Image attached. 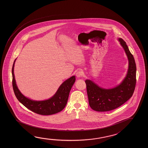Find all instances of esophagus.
Masks as SVG:
<instances>
[{"instance_id": "esophagus-1", "label": "esophagus", "mask_w": 148, "mask_h": 148, "mask_svg": "<svg viewBox=\"0 0 148 148\" xmlns=\"http://www.w3.org/2000/svg\"><path fill=\"white\" fill-rule=\"evenodd\" d=\"M82 75H83V73H82V71H78L76 73V76H77L78 78L82 77Z\"/></svg>"}]
</instances>
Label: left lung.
<instances>
[{"mask_svg":"<svg viewBox=\"0 0 148 148\" xmlns=\"http://www.w3.org/2000/svg\"><path fill=\"white\" fill-rule=\"evenodd\" d=\"M119 41L128 58L129 66L125 78L116 87L105 89L99 87L90 80L85 81L90 106L97 112H108L123 104L133 95L136 84V66L133 55L126 42L121 38Z\"/></svg>","mask_w":148,"mask_h":148,"instance_id":"8db88e82","label":"left lung"}]
</instances>
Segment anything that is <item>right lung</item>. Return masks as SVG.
<instances>
[{"instance_id": "right-lung-1", "label": "right lung", "mask_w": 148, "mask_h": 148, "mask_svg": "<svg viewBox=\"0 0 148 148\" xmlns=\"http://www.w3.org/2000/svg\"><path fill=\"white\" fill-rule=\"evenodd\" d=\"M15 60L12 69V86L17 99L28 109L41 115H51L62 110L66 105L71 88L75 82V76H72L64 82L59 88L55 95L51 99L42 101H33L24 96L17 88L14 75Z\"/></svg>"}]
</instances>
